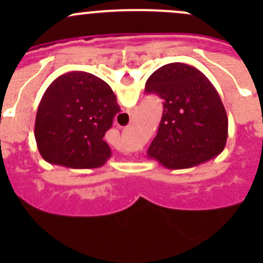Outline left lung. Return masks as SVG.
Returning <instances> with one entry per match:
<instances>
[{
    "label": "left lung",
    "instance_id": "1",
    "mask_svg": "<svg viewBox=\"0 0 263 263\" xmlns=\"http://www.w3.org/2000/svg\"><path fill=\"white\" fill-rule=\"evenodd\" d=\"M145 91L164 102L148 158L176 171L206 163L224 150L227 112L214 85L200 70L181 62L164 65L147 79Z\"/></svg>",
    "mask_w": 263,
    "mask_h": 263
}]
</instances>
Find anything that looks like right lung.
<instances>
[{"instance_id": "right-lung-1", "label": "right lung", "mask_w": 263, "mask_h": 263, "mask_svg": "<svg viewBox=\"0 0 263 263\" xmlns=\"http://www.w3.org/2000/svg\"><path fill=\"white\" fill-rule=\"evenodd\" d=\"M121 110L109 85L98 76L72 71L47 87L35 117L36 146L50 164L73 169L104 165L112 151L103 140Z\"/></svg>"}]
</instances>
